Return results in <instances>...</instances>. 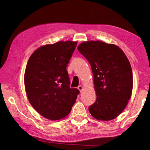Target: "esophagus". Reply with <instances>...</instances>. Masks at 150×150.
<instances>
[{"label":"esophagus","instance_id":"1","mask_svg":"<svg viewBox=\"0 0 150 150\" xmlns=\"http://www.w3.org/2000/svg\"><path fill=\"white\" fill-rule=\"evenodd\" d=\"M77 88H78V89L80 91H81L83 90V87H82V86H81V85H79V86H78V87H77Z\"/></svg>","mask_w":150,"mask_h":150}]
</instances>
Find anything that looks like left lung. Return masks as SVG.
<instances>
[{"mask_svg":"<svg viewBox=\"0 0 150 150\" xmlns=\"http://www.w3.org/2000/svg\"><path fill=\"white\" fill-rule=\"evenodd\" d=\"M77 50L90 63L94 77L96 99L88 110L97 120H112L124 110L131 97L130 63L123 51L114 44L84 42Z\"/></svg>","mask_w":150,"mask_h":150,"instance_id":"obj_1","label":"left lung"}]
</instances>
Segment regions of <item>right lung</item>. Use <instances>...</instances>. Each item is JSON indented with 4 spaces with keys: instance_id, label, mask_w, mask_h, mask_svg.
<instances>
[{
    "instance_id": "add662e5",
    "label": "right lung",
    "mask_w": 150,
    "mask_h": 150,
    "mask_svg": "<svg viewBox=\"0 0 150 150\" xmlns=\"http://www.w3.org/2000/svg\"><path fill=\"white\" fill-rule=\"evenodd\" d=\"M77 42H59L40 47L27 63L24 85L28 98L49 120L63 118L71 110L79 91L70 88L67 71Z\"/></svg>"
}]
</instances>
